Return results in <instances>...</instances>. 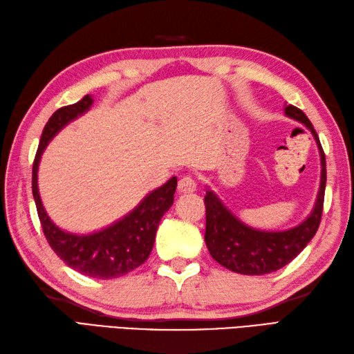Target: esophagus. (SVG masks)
<instances>
[{"instance_id": "obj_1", "label": "esophagus", "mask_w": 354, "mask_h": 354, "mask_svg": "<svg viewBox=\"0 0 354 354\" xmlns=\"http://www.w3.org/2000/svg\"><path fill=\"white\" fill-rule=\"evenodd\" d=\"M196 190V180L192 176H183L178 183L179 193H192Z\"/></svg>"}]
</instances>
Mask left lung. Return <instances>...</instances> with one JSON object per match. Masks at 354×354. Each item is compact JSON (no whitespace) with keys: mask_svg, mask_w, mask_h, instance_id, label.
<instances>
[{"mask_svg":"<svg viewBox=\"0 0 354 354\" xmlns=\"http://www.w3.org/2000/svg\"><path fill=\"white\" fill-rule=\"evenodd\" d=\"M288 118L303 123L314 136L322 160V178L310 214L300 225L285 231H261L250 227L232 214L218 196L207 188L205 208H207V229L205 243L220 266L240 274L261 276L285 267L306 248L314 238L322 221L323 202L326 190V157L322 143L306 114L297 106L288 105L285 109Z\"/></svg>","mask_w":354,"mask_h":354,"instance_id":"8db88e82","label":"left lung"}]
</instances>
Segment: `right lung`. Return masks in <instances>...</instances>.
Wrapping results in <instances>:
<instances>
[{
    "instance_id": "obj_1",
    "label": "right lung",
    "mask_w": 354,
    "mask_h": 354,
    "mask_svg": "<svg viewBox=\"0 0 354 354\" xmlns=\"http://www.w3.org/2000/svg\"><path fill=\"white\" fill-rule=\"evenodd\" d=\"M92 96L86 95L81 101L57 110L46 122L35 162H32V197H35L44 234L57 257L63 259L66 266L84 276L114 279L128 274L129 271L136 270L149 258L160 221L174 205L178 179L176 176H171L166 184L146 194L142 202L127 216L101 231L73 234L57 226L49 218L39 194V162L48 143L68 123L83 116L92 109Z\"/></svg>"
}]
</instances>
